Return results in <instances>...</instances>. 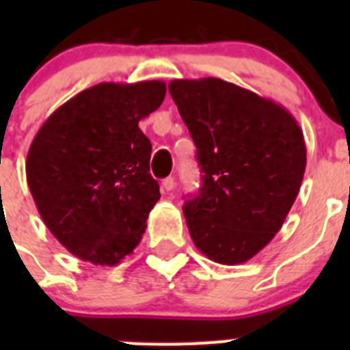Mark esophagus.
<instances>
[{"label":"esophagus","instance_id":"obj_1","mask_svg":"<svg viewBox=\"0 0 350 350\" xmlns=\"http://www.w3.org/2000/svg\"><path fill=\"white\" fill-rule=\"evenodd\" d=\"M161 185H163V191H166V193H170V191H173V187H175V178H173V177L163 178V182H161Z\"/></svg>","mask_w":350,"mask_h":350}]
</instances>
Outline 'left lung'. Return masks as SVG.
<instances>
[{
	"label": "left lung",
	"mask_w": 350,
	"mask_h": 350,
	"mask_svg": "<svg viewBox=\"0 0 350 350\" xmlns=\"http://www.w3.org/2000/svg\"><path fill=\"white\" fill-rule=\"evenodd\" d=\"M168 91L203 173L184 205L194 245L221 265L249 261L279 233L299 193L301 129L284 107L221 79L172 80Z\"/></svg>",
	"instance_id": "8db88e82"
}]
</instances>
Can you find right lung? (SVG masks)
<instances>
[{
    "label": "right lung",
    "mask_w": 350,
    "mask_h": 350,
    "mask_svg": "<svg viewBox=\"0 0 350 350\" xmlns=\"http://www.w3.org/2000/svg\"><path fill=\"white\" fill-rule=\"evenodd\" d=\"M165 94L161 80L98 83L36 133L27 185L45 226L77 258L113 267L140 243L161 194L148 173L152 145L138 122Z\"/></svg>",
    "instance_id": "obj_1"
}]
</instances>
